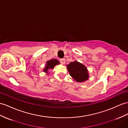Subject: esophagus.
Listing matches in <instances>:
<instances>
[{"instance_id":"esophagus-1","label":"esophagus","mask_w":128,"mask_h":128,"mask_svg":"<svg viewBox=\"0 0 128 128\" xmlns=\"http://www.w3.org/2000/svg\"><path fill=\"white\" fill-rule=\"evenodd\" d=\"M60 61V63L62 64H64L65 63H66V60H65L64 58H61Z\"/></svg>"}]
</instances>
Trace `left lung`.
<instances>
[{
	"label": "left lung",
	"mask_w": 128,
	"mask_h": 128,
	"mask_svg": "<svg viewBox=\"0 0 128 128\" xmlns=\"http://www.w3.org/2000/svg\"><path fill=\"white\" fill-rule=\"evenodd\" d=\"M70 76L77 82H82L88 79V70L82 64L75 61L67 66Z\"/></svg>",
	"instance_id": "1"
}]
</instances>
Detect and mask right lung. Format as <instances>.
<instances>
[{
  "instance_id": "add662e5",
  "label": "right lung",
  "mask_w": 128,
  "mask_h": 128,
  "mask_svg": "<svg viewBox=\"0 0 128 128\" xmlns=\"http://www.w3.org/2000/svg\"><path fill=\"white\" fill-rule=\"evenodd\" d=\"M60 64V62L56 59H52V60H49L46 62V66H45L44 69H43V71L46 73H48L49 70L52 69L54 68L55 66L58 64Z\"/></svg>"
}]
</instances>
